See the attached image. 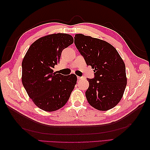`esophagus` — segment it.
<instances>
[{
    "label": "esophagus",
    "instance_id": "34e87169",
    "mask_svg": "<svg viewBox=\"0 0 150 150\" xmlns=\"http://www.w3.org/2000/svg\"><path fill=\"white\" fill-rule=\"evenodd\" d=\"M77 79H78V80H81V79H83V77H79V76H77Z\"/></svg>",
    "mask_w": 150,
    "mask_h": 150
}]
</instances>
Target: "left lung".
I'll list each match as a JSON object with an SVG mask.
<instances>
[{
	"mask_svg": "<svg viewBox=\"0 0 150 150\" xmlns=\"http://www.w3.org/2000/svg\"><path fill=\"white\" fill-rule=\"evenodd\" d=\"M74 42L86 64L95 69L94 78L87 79L88 103L100 111L114 108L122 98L127 84L123 60L117 50L104 40L76 34Z\"/></svg>",
	"mask_w": 150,
	"mask_h": 150,
	"instance_id": "8db88e82",
	"label": "left lung"
}]
</instances>
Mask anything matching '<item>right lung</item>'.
<instances>
[{
	"label": "right lung",
	"instance_id": "right-lung-1",
	"mask_svg": "<svg viewBox=\"0 0 150 150\" xmlns=\"http://www.w3.org/2000/svg\"><path fill=\"white\" fill-rule=\"evenodd\" d=\"M73 43L71 35L55 33L41 37L28 49L22 62V82L29 97L40 109L53 111L68 102L77 83L75 74L53 72L62 50Z\"/></svg>",
	"mask_w": 150,
	"mask_h": 150
}]
</instances>
